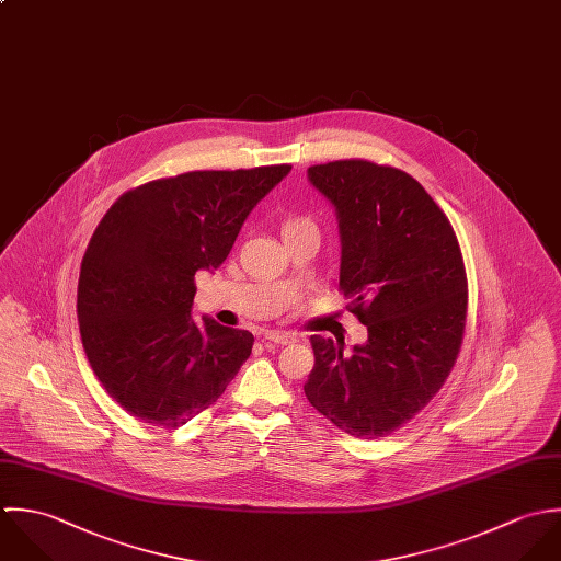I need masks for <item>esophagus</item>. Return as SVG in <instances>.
<instances>
[{
    "mask_svg": "<svg viewBox=\"0 0 561 561\" xmlns=\"http://www.w3.org/2000/svg\"><path fill=\"white\" fill-rule=\"evenodd\" d=\"M264 337H266L268 342H275V344H288V342H297V336H295V334H290V332H275V330L266 332Z\"/></svg>",
    "mask_w": 561,
    "mask_h": 561,
    "instance_id": "esophagus-1",
    "label": "esophagus"
}]
</instances>
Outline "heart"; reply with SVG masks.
<instances>
[{
    "instance_id": "obj_1",
    "label": "heart",
    "mask_w": 561,
    "mask_h": 561,
    "mask_svg": "<svg viewBox=\"0 0 561 561\" xmlns=\"http://www.w3.org/2000/svg\"><path fill=\"white\" fill-rule=\"evenodd\" d=\"M297 224H308V221H304V219H295V221H290V224L286 225V227H290V225Z\"/></svg>"
}]
</instances>
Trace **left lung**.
I'll return each mask as SVG.
<instances>
[{"label": "left lung", "instance_id": "8db88e82", "mask_svg": "<svg viewBox=\"0 0 561 561\" xmlns=\"http://www.w3.org/2000/svg\"><path fill=\"white\" fill-rule=\"evenodd\" d=\"M334 206L340 290L368 340L312 336L308 401L355 438H383L443 388L466 325V271L455 231L405 171L368 160L308 169Z\"/></svg>", "mask_w": 561, "mask_h": 561}]
</instances>
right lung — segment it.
Wrapping results in <instances>:
<instances>
[{
	"instance_id": "right-lung-1",
	"label": "right lung",
	"mask_w": 561,
	"mask_h": 561,
	"mask_svg": "<svg viewBox=\"0 0 561 561\" xmlns=\"http://www.w3.org/2000/svg\"><path fill=\"white\" fill-rule=\"evenodd\" d=\"M290 164L191 171L127 191L98 225L80 268L78 323L93 373L153 427L210 408L251 355L247 330L193 312L195 273L229 255L249 213Z\"/></svg>"
}]
</instances>
